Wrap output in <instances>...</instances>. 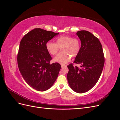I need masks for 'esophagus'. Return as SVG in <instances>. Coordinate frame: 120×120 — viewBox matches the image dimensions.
I'll use <instances>...</instances> for the list:
<instances>
[{
	"mask_svg": "<svg viewBox=\"0 0 120 120\" xmlns=\"http://www.w3.org/2000/svg\"><path fill=\"white\" fill-rule=\"evenodd\" d=\"M66 65H64V64H61V68H64V67H66Z\"/></svg>",
	"mask_w": 120,
	"mask_h": 120,
	"instance_id": "obj_1",
	"label": "esophagus"
}]
</instances>
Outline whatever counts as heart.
<instances>
[{
    "mask_svg": "<svg viewBox=\"0 0 120 120\" xmlns=\"http://www.w3.org/2000/svg\"><path fill=\"white\" fill-rule=\"evenodd\" d=\"M46 49L48 52L54 56L61 49V52L54 57L53 61L64 64L70 60L71 56L75 57L81 49L80 41L78 38H72L70 36L64 35L58 37L56 43L52 41L47 42Z\"/></svg>",
    "mask_w": 120,
    "mask_h": 120,
    "instance_id": "heart-1",
    "label": "heart"
}]
</instances>
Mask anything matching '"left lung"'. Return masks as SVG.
<instances>
[{
    "instance_id": "8db88e82",
    "label": "left lung",
    "mask_w": 120,
    "mask_h": 120,
    "mask_svg": "<svg viewBox=\"0 0 120 120\" xmlns=\"http://www.w3.org/2000/svg\"><path fill=\"white\" fill-rule=\"evenodd\" d=\"M80 39L81 47L74 63L68 66L67 79L71 88L78 93L88 92L94 86L100 77L105 63V57L101 43L97 38L86 30L76 34Z\"/></svg>"
}]
</instances>
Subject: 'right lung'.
Wrapping results in <instances>:
<instances>
[{
    "mask_svg": "<svg viewBox=\"0 0 120 120\" xmlns=\"http://www.w3.org/2000/svg\"><path fill=\"white\" fill-rule=\"evenodd\" d=\"M59 34L38 28L28 32L21 40L17 54V64L23 78L31 88L45 91L55 82L61 66L50 64L52 57L45 45Z\"/></svg>",
    "mask_w": 120,
    "mask_h": 120,
    "instance_id": "right-lung-1",
    "label": "right lung"
}]
</instances>
